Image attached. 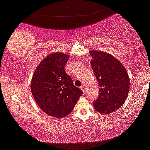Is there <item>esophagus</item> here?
Returning <instances> with one entry per match:
<instances>
[{
    "instance_id": "34e87169",
    "label": "esophagus",
    "mask_w": 150,
    "mask_h": 150,
    "mask_svg": "<svg viewBox=\"0 0 150 150\" xmlns=\"http://www.w3.org/2000/svg\"><path fill=\"white\" fill-rule=\"evenodd\" d=\"M80 88H81V90H82V91H83L84 93L85 92V87H84V86H81Z\"/></svg>"
}]
</instances>
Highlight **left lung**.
<instances>
[{
    "instance_id": "1",
    "label": "left lung",
    "mask_w": 150,
    "mask_h": 150,
    "mask_svg": "<svg viewBox=\"0 0 150 150\" xmlns=\"http://www.w3.org/2000/svg\"><path fill=\"white\" fill-rule=\"evenodd\" d=\"M91 66L99 82V95L93 103L96 111L111 113L124 105L129 88V79L122 64L112 55L91 50Z\"/></svg>"
}]
</instances>
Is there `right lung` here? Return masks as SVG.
<instances>
[{"instance_id": "add662e5", "label": "right lung", "mask_w": 150, "mask_h": 150, "mask_svg": "<svg viewBox=\"0 0 150 150\" xmlns=\"http://www.w3.org/2000/svg\"><path fill=\"white\" fill-rule=\"evenodd\" d=\"M68 59V55L63 53H52L37 67L31 79L35 102L45 113L55 118L68 115L82 94L65 73Z\"/></svg>"}]
</instances>
